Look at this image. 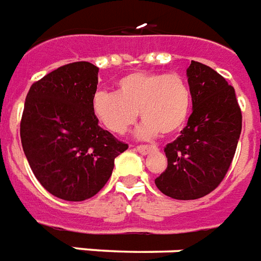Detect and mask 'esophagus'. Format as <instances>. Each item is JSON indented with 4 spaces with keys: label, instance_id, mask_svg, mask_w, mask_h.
I'll return each mask as SVG.
<instances>
[{
    "label": "esophagus",
    "instance_id": "obj_1",
    "mask_svg": "<svg viewBox=\"0 0 261 261\" xmlns=\"http://www.w3.org/2000/svg\"><path fill=\"white\" fill-rule=\"evenodd\" d=\"M135 149H136L139 153H141V155H148L149 152L156 149V147H153V145H137Z\"/></svg>",
    "mask_w": 261,
    "mask_h": 261
}]
</instances>
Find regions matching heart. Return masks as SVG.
I'll return each mask as SVG.
<instances>
[{"label":"heart","mask_w":261,"mask_h":261,"mask_svg":"<svg viewBox=\"0 0 261 261\" xmlns=\"http://www.w3.org/2000/svg\"><path fill=\"white\" fill-rule=\"evenodd\" d=\"M95 118L108 130L122 135L137 120V137L174 135L183 128L191 109V91L178 74L132 72L117 82V91H97L91 101Z\"/></svg>","instance_id":"obj_1"}]
</instances>
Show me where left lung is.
I'll use <instances>...</instances> for the list:
<instances>
[{
    "mask_svg": "<svg viewBox=\"0 0 261 261\" xmlns=\"http://www.w3.org/2000/svg\"><path fill=\"white\" fill-rule=\"evenodd\" d=\"M193 113L180 136L164 148L167 168L155 179L167 197L198 199L218 187L228 172L241 133V109L226 79L191 60L187 68Z\"/></svg>",
    "mask_w": 261,
    "mask_h": 261,
    "instance_id": "1",
    "label": "left lung"
}]
</instances>
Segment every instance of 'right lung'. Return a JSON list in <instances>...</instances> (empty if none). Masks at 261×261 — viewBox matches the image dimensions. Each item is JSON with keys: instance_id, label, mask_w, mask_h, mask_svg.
Instances as JSON below:
<instances>
[{"instance_id": "add662e5", "label": "right lung", "mask_w": 261, "mask_h": 261, "mask_svg": "<svg viewBox=\"0 0 261 261\" xmlns=\"http://www.w3.org/2000/svg\"><path fill=\"white\" fill-rule=\"evenodd\" d=\"M98 67L75 62L31 86L20 136L29 166L41 186L64 201L94 197L109 180L114 159L128 149L98 125L91 108Z\"/></svg>"}]
</instances>
